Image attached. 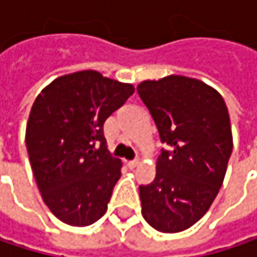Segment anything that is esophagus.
Listing matches in <instances>:
<instances>
[{
  "label": "esophagus",
  "instance_id": "obj_1",
  "mask_svg": "<svg viewBox=\"0 0 257 257\" xmlns=\"http://www.w3.org/2000/svg\"><path fill=\"white\" fill-rule=\"evenodd\" d=\"M138 164H140V161L138 159H132V161H129L128 162V167L131 170H134V168H137L138 167Z\"/></svg>",
  "mask_w": 257,
  "mask_h": 257
}]
</instances>
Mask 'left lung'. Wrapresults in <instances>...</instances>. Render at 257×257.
Masks as SVG:
<instances>
[{
  "mask_svg": "<svg viewBox=\"0 0 257 257\" xmlns=\"http://www.w3.org/2000/svg\"><path fill=\"white\" fill-rule=\"evenodd\" d=\"M137 92L149 108L162 149L156 177L140 186L141 213L161 232L196 223L222 187L232 153L229 113L222 95L196 78L146 80Z\"/></svg>",
  "mask_w": 257,
  "mask_h": 257,
  "instance_id": "left-lung-1",
  "label": "left lung"
}]
</instances>
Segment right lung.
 <instances>
[{
    "label": "right lung",
    "mask_w": 257,
    "mask_h": 257,
    "mask_svg": "<svg viewBox=\"0 0 257 257\" xmlns=\"http://www.w3.org/2000/svg\"><path fill=\"white\" fill-rule=\"evenodd\" d=\"M134 90L87 70L53 80L35 98L28 156L43 201L64 223L87 226L105 214L122 162L107 150L104 122Z\"/></svg>",
    "instance_id": "1"
}]
</instances>
